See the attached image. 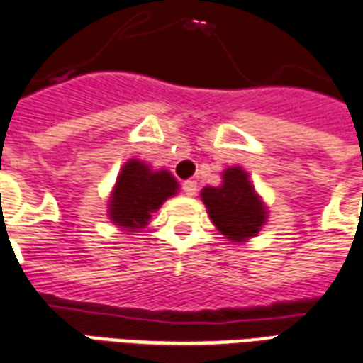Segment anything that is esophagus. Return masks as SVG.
<instances>
[{
    "label": "esophagus",
    "instance_id": "obj_1",
    "mask_svg": "<svg viewBox=\"0 0 363 363\" xmlns=\"http://www.w3.org/2000/svg\"><path fill=\"white\" fill-rule=\"evenodd\" d=\"M182 189H184L185 195L193 196L196 193V182H193V179H187V182H184V184H182Z\"/></svg>",
    "mask_w": 363,
    "mask_h": 363
}]
</instances>
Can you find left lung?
Segmentation results:
<instances>
[{
	"label": "left lung",
	"mask_w": 363,
	"mask_h": 363,
	"mask_svg": "<svg viewBox=\"0 0 363 363\" xmlns=\"http://www.w3.org/2000/svg\"><path fill=\"white\" fill-rule=\"evenodd\" d=\"M210 220L229 240L242 242L255 237L267 221V208L240 167L227 168L220 187L201 191Z\"/></svg>",
	"instance_id": "obj_1"
}]
</instances>
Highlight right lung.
Segmentation results:
<instances>
[{
  "label": "right lung",
  "mask_w": 363,
  "mask_h": 363,
  "mask_svg": "<svg viewBox=\"0 0 363 363\" xmlns=\"http://www.w3.org/2000/svg\"><path fill=\"white\" fill-rule=\"evenodd\" d=\"M178 182L168 170H151L150 164L126 162L109 201V220L126 231L143 229L168 196L176 195Z\"/></svg>",
  "instance_id": "1"
}]
</instances>
